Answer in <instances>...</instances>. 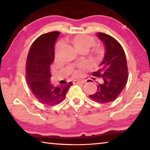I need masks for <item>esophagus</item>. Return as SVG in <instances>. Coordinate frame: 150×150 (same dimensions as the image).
<instances>
[{"instance_id":"34e87169","label":"esophagus","mask_w":150,"mask_h":150,"mask_svg":"<svg viewBox=\"0 0 150 150\" xmlns=\"http://www.w3.org/2000/svg\"><path fill=\"white\" fill-rule=\"evenodd\" d=\"M74 84H79V83H85V80H74L73 81Z\"/></svg>"}]
</instances>
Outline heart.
Here are the masks:
<instances>
[{
    "instance_id": "obj_1",
    "label": "heart",
    "mask_w": 150,
    "mask_h": 150,
    "mask_svg": "<svg viewBox=\"0 0 150 150\" xmlns=\"http://www.w3.org/2000/svg\"><path fill=\"white\" fill-rule=\"evenodd\" d=\"M72 43L78 51L81 50H89L91 47L95 45V40L93 38L87 35H77L72 39ZM62 43H59L55 47V55H58L61 48L62 47ZM98 53V52H97Z\"/></svg>"
}]
</instances>
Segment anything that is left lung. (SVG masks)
Here are the masks:
<instances>
[{
    "label": "left lung",
    "mask_w": 150,
    "mask_h": 150,
    "mask_svg": "<svg viewBox=\"0 0 150 150\" xmlns=\"http://www.w3.org/2000/svg\"><path fill=\"white\" fill-rule=\"evenodd\" d=\"M105 45V56L99 68L92 75L100 78L97 91L89 95L91 99L100 103L112 102L120 95L128 81V66L122 47L113 37L102 32L96 34Z\"/></svg>",
    "instance_id": "1"
}]
</instances>
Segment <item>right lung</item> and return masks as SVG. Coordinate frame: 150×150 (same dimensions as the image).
<instances>
[{
    "instance_id": "add662e5",
    "label": "right lung",
    "mask_w": 150,
    "mask_h": 150,
    "mask_svg": "<svg viewBox=\"0 0 150 150\" xmlns=\"http://www.w3.org/2000/svg\"><path fill=\"white\" fill-rule=\"evenodd\" d=\"M59 32L42 34L33 42L27 57L26 78L27 84L39 102L46 105H55L65 98L73 85L54 86L50 82V65L54 62L55 44Z\"/></svg>"
}]
</instances>
